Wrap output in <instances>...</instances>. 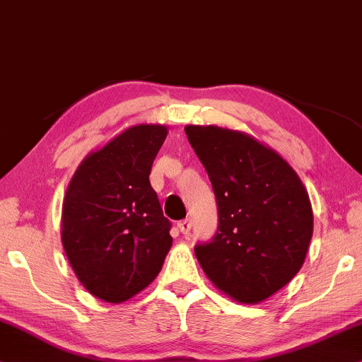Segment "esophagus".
Returning <instances> with one entry per match:
<instances>
[{
  "label": "esophagus",
  "mask_w": 362,
  "mask_h": 362,
  "mask_svg": "<svg viewBox=\"0 0 362 362\" xmlns=\"http://www.w3.org/2000/svg\"><path fill=\"white\" fill-rule=\"evenodd\" d=\"M190 228H192V222L189 221V218H185V221L178 222V230H180L182 234H189Z\"/></svg>",
  "instance_id": "obj_1"
}]
</instances>
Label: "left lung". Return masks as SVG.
Returning a JSON list of instances; mask_svg holds the SVG:
<instances>
[{
  "instance_id": "left-lung-1",
  "label": "left lung",
  "mask_w": 362,
  "mask_h": 362,
  "mask_svg": "<svg viewBox=\"0 0 362 362\" xmlns=\"http://www.w3.org/2000/svg\"><path fill=\"white\" fill-rule=\"evenodd\" d=\"M187 139L212 184L218 226L195 245L205 276L232 299L257 304L303 267L313 239V207L289 163L252 136L187 125Z\"/></svg>"
}]
</instances>
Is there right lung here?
Listing matches in <instances>:
<instances>
[{"label": "right lung", "instance_id": "right-lung-1", "mask_svg": "<svg viewBox=\"0 0 362 362\" xmlns=\"http://www.w3.org/2000/svg\"><path fill=\"white\" fill-rule=\"evenodd\" d=\"M167 127L135 125L91 152L68 185L62 242L78 281L105 303L144 291L172 247L148 175Z\"/></svg>", "mask_w": 362, "mask_h": 362}]
</instances>
